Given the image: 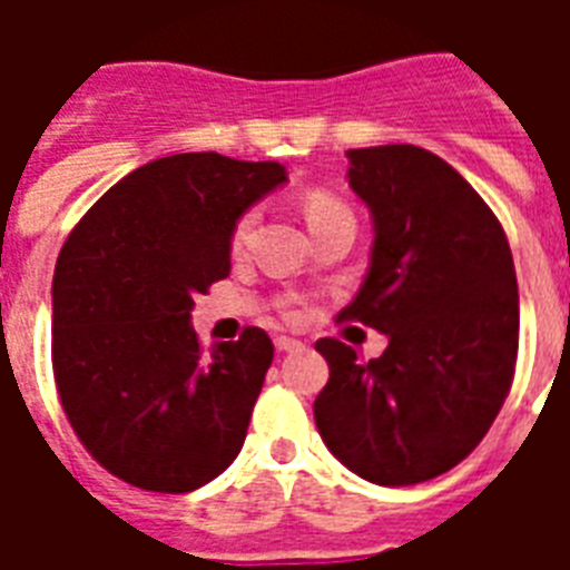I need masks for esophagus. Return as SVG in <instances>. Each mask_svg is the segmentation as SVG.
Listing matches in <instances>:
<instances>
[{
    "instance_id": "34e87169",
    "label": "esophagus",
    "mask_w": 570,
    "mask_h": 570,
    "mask_svg": "<svg viewBox=\"0 0 570 570\" xmlns=\"http://www.w3.org/2000/svg\"><path fill=\"white\" fill-rule=\"evenodd\" d=\"M275 348H277V352H302L304 343H302V340H295V337H277Z\"/></svg>"
}]
</instances>
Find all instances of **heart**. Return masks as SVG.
Instances as JSON below:
<instances>
[{"label": "heart", "instance_id": "heart-1", "mask_svg": "<svg viewBox=\"0 0 570 570\" xmlns=\"http://www.w3.org/2000/svg\"><path fill=\"white\" fill-rule=\"evenodd\" d=\"M304 215H307V224H311V227H316V224L328 222V218L348 215V209L340 204L337 197L322 195V191H313V195H307V200H304ZM254 224H257V213H254V209L242 215L239 222H236V227H233V248L242 250L245 245H248L250 233H254Z\"/></svg>", "mask_w": 570, "mask_h": 570}]
</instances>
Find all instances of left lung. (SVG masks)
Wrapping results in <instances>:
<instances>
[{
  "label": "left lung",
  "instance_id": "obj_1",
  "mask_svg": "<svg viewBox=\"0 0 570 570\" xmlns=\"http://www.w3.org/2000/svg\"><path fill=\"white\" fill-rule=\"evenodd\" d=\"M348 189L373 218L370 268L340 320L387 337L361 361L320 340L322 441L366 482L416 485L468 459L509 396L518 281L505 233L450 163L414 145L348 150Z\"/></svg>",
  "mask_w": 570,
  "mask_h": 570
}]
</instances>
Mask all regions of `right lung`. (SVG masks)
Segmentation results:
<instances>
[{"label":"right lung","instance_id":"add662e5","mask_svg":"<svg viewBox=\"0 0 570 570\" xmlns=\"http://www.w3.org/2000/svg\"><path fill=\"white\" fill-rule=\"evenodd\" d=\"M281 163L174 154L118 180L52 277V373L85 450L129 485L186 494L239 455L275 346L245 328L204 355L195 295L230 275L233 227Z\"/></svg>","mask_w":570,"mask_h":570}]
</instances>
